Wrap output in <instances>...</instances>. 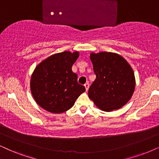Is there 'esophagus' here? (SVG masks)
I'll list each match as a JSON object with an SVG mask.
<instances>
[{"label":"esophagus","mask_w":159,"mask_h":159,"mask_svg":"<svg viewBox=\"0 0 159 159\" xmlns=\"http://www.w3.org/2000/svg\"><path fill=\"white\" fill-rule=\"evenodd\" d=\"M84 86H85L86 91H88V89H89V83H86L85 84H84Z\"/></svg>","instance_id":"1"}]
</instances>
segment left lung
Here are the masks:
<instances>
[{"instance_id":"8db88e82","label":"left lung","mask_w":159,"mask_h":159,"mask_svg":"<svg viewBox=\"0 0 159 159\" xmlns=\"http://www.w3.org/2000/svg\"><path fill=\"white\" fill-rule=\"evenodd\" d=\"M90 59L96 79L89 89V98L102 111L122 108L135 89L133 69L122 56L115 53H91Z\"/></svg>"}]
</instances>
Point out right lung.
Listing matches in <instances>:
<instances>
[{
  "instance_id": "1",
  "label": "right lung",
  "mask_w": 159,
  "mask_h": 159,
  "mask_svg": "<svg viewBox=\"0 0 159 159\" xmlns=\"http://www.w3.org/2000/svg\"><path fill=\"white\" fill-rule=\"evenodd\" d=\"M78 56V51L56 53L36 67L30 86L40 107L51 113H63L73 107L80 94L86 91L85 87L78 83L77 74L72 71Z\"/></svg>"
}]
</instances>
